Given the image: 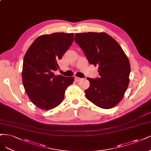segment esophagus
<instances>
[{
	"mask_svg": "<svg viewBox=\"0 0 151 151\" xmlns=\"http://www.w3.org/2000/svg\"><path fill=\"white\" fill-rule=\"evenodd\" d=\"M74 80L76 82H79L81 80H82V78H80V77H75L74 78Z\"/></svg>",
	"mask_w": 151,
	"mask_h": 151,
	"instance_id": "1",
	"label": "esophagus"
}]
</instances>
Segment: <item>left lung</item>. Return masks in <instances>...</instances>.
<instances>
[{
  "mask_svg": "<svg viewBox=\"0 0 151 151\" xmlns=\"http://www.w3.org/2000/svg\"><path fill=\"white\" fill-rule=\"evenodd\" d=\"M80 46L91 64L98 65L99 77H87L90 86L85 91L93 104L108 109L121 101L129 83L131 66L124 50L115 39L104 32L76 34Z\"/></svg>",
  "mask_w": 151,
  "mask_h": 151,
  "instance_id": "8db88e82",
  "label": "left lung"
}]
</instances>
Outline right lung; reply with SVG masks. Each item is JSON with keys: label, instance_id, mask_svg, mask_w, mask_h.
Wrapping results in <instances>:
<instances>
[{"label": "right lung", "instance_id": "obj_1", "mask_svg": "<svg viewBox=\"0 0 151 151\" xmlns=\"http://www.w3.org/2000/svg\"><path fill=\"white\" fill-rule=\"evenodd\" d=\"M74 41V34L57 32L39 36L26 52L22 77L25 91L37 107L49 110L63 101L74 77L55 76L61 59Z\"/></svg>", "mask_w": 151, "mask_h": 151}]
</instances>
